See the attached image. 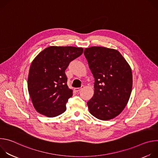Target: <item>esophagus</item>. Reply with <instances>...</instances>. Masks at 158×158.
<instances>
[{
    "instance_id": "esophagus-1",
    "label": "esophagus",
    "mask_w": 158,
    "mask_h": 158,
    "mask_svg": "<svg viewBox=\"0 0 158 158\" xmlns=\"http://www.w3.org/2000/svg\"><path fill=\"white\" fill-rule=\"evenodd\" d=\"M84 88V86L82 85L81 87H79V88H75L74 89V91H76V92H79L81 90H82V89Z\"/></svg>"
}]
</instances>
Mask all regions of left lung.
Returning a JSON list of instances; mask_svg holds the SVG:
<instances>
[{"mask_svg":"<svg viewBox=\"0 0 158 158\" xmlns=\"http://www.w3.org/2000/svg\"><path fill=\"white\" fill-rule=\"evenodd\" d=\"M84 56L94 78V94L87 102L90 113L103 121L113 119L123 110L131 96V67L113 49L85 48Z\"/></svg>","mask_w":158,"mask_h":158,"instance_id":"obj_1","label":"left lung"}]
</instances>
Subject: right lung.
<instances>
[{"label": "right lung", "instance_id": "right-lung-1", "mask_svg": "<svg viewBox=\"0 0 158 158\" xmlns=\"http://www.w3.org/2000/svg\"><path fill=\"white\" fill-rule=\"evenodd\" d=\"M82 52V48L50 46L33 60L27 85L33 106L39 113L52 118L65 112V104L73 96L65 71Z\"/></svg>", "mask_w": 158, "mask_h": 158}]
</instances>
